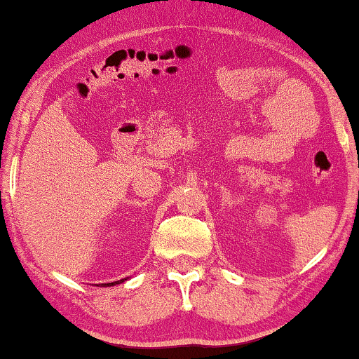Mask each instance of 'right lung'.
<instances>
[{
	"label": "right lung",
	"mask_w": 359,
	"mask_h": 359,
	"mask_svg": "<svg viewBox=\"0 0 359 359\" xmlns=\"http://www.w3.org/2000/svg\"><path fill=\"white\" fill-rule=\"evenodd\" d=\"M124 281H127V278L126 279H119V281H114V283H104V284H101V286H116V284H121V283H124ZM97 286H100V284H97Z\"/></svg>",
	"instance_id": "right-lung-1"
}]
</instances>
